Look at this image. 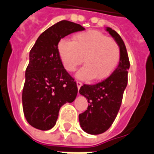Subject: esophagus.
<instances>
[{
	"mask_svg": "<svg viewBox=\"0 0 154 154\" xmlns=\"http://www.w3.org/2000/svg\"><path fill=\"white\" fill-rule=\"evenodd\" d=\"M77 88H78V90H79V89L81 88V86H82V82H80V81H77Z\"/></svg>",
	"mask_w": 154,
	"mask_h": 154,
	"instance_id": "1",
	"label": "esophagus"
}]
</instances>
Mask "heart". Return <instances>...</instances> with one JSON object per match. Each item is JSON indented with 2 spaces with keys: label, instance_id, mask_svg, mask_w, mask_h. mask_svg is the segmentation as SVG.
Here are the masks:
<instances>
[{
  "label": "heart",
  "instance_id": "heart-1",
  "mask_svg": "<svg viewBox=\"0 0 154 154\" xmlns=\"http://www.w3.org/2000/svg\"><path fill=\"white\" fill-rule=\"evenodd\" d=\"M58 51L63 65L68 72L75 71L84 60L86 65L77 72V76L86 81L94 77L100 81L109 77L121 59L118 42L97 30L80 32L73 36V41L61 39Z\"/></svg>",
  "mask_w": 154,
  "mask_h": 154
}]
</instances>
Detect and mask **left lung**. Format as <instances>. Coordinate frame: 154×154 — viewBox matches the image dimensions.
I'll return each instance as SVG.
<instances>
[{"label": "left lung", "mask_w": 154, "mask_h": 154, "mask_svg": "<svg viewBox=\"0 0 154 154\" xmlns=\"http://www.w3.org/2000/svg\"><path fill=\"white\" fill-rule=\"evenodd\" d=\"M106 30L120 46L121 59L118 67L106 79L94 85L81 86L79 92L86 98L89 104L87 110L79 114V122L83 131L91 135L103 133L112 126L128 82L130 61L123 40L111 28L107 27Z\"/></svg>", "instance_id": "obj_1"}]
</instances>
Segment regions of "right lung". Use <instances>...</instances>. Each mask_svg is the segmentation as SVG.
I'll list each match as a JSON object with an SVG mask.
<instances>
[{"instance_id": "obj_1", "label": "right lung", "mask_w": 154, "mask_h": 154, "mask_svg": "<svg viewBox=\"0 0 154 154\" xmlns=\"http://www.w3.org/2000/svg\"><path fill=\"white\" fill-rule=\"evenodd\" d=\"M83 30L80 24L62 20L43 32L31 49L23 89V109L28 123L36 129H51L61 106L76 99L77 83L63 68L58 44L63 37Z\"/></svg>"}]
</instances>
